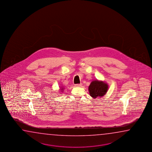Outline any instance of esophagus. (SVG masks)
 <instances>
[{
    "mask_svg": "<svg viewBox=\"0 0 152 152\" xmlns=\"http://www.w3.org/2000/svg\"><path fill=\"white\" fill-rule=\"evenodd\" d=\"M82 86V84L81 83H80V84H75V87H81Z\"/></svg>",
    "mask_w": 152,
    "mask_h": 152,
    "instance_id": "34e87169",
    "label": "esophagus"
}]
</instances>
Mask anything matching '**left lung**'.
<instances>
[{"label": "left lung", "mask_w": 152, "mask_h": 152, "mask_svg": "<svg viewBox=\"0 0 152 152\" xmlns=\"http://www.w3.org/2000/svg\"><path fill=\"white\" fill-rule=\"evenodd\" d=\"M90 95L93 98L101 97L106 93L108 90V85L102 81H93L88 87Z\"/></svg>", "instance_id": "1"}]
</instances>
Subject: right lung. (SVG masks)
<instances>
[{"label": "right lung", "instance_id": "right-lung-1", "mask_svg": "<svg viewBox=\"0 0 152 152\" xmlns=\"http://www.w3.org/2000/svg\"><path fill=\"white\" fill-rule=\"evenodd\" d=\"M63 88H61V91H62V90H63ZM61 92H63V91H61Z\"/></svg>", "mask_w": 152, "mask_h": 152}]
</instances>
